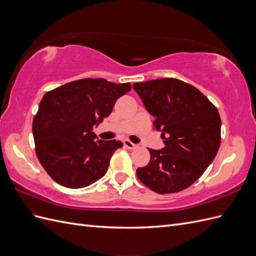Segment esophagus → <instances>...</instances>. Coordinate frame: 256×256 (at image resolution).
<instances>
[{"label":"esophagus","mask_w":256,"mask_h":256,"mask_svg":"<svg viewBox=\"0 0 256 256\" xmlns=\"http://www.w3.org/2000/svg\"><path fill=\"white\" fill-rule=\"evenodd\" d=\"M122 144H124V146H125L126 148H128V150H134V148H136V147H138V145L134 144L132 142H130L129 140H125V141L122 142Z\"/></svg>","instance_id":"34e87169"}]
</instances>
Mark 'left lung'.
<instances>
[{
  "mask_svg": "<svg viewBox=\"0 0 256 256\" xmlns=\"http://www.w3.org/2000/svg\"><path fill=\"white\" fill-rule=\"evenodd\" d=\"M132 88L164 140L162 150L148 148L150 160L136 170L138 178L160 194L187 189L203 175L219 150L218 110L196 88L175 78L138 82Z\"/></svg>",
  "mask_w": 256,
  "mask_h": 256,
  "instance_id": "obj_1",
  "label": "left lung"
}]
</instances>
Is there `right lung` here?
Segmentation results:
<instances>
[{"label":"right lung","mask_w":256,"mask_h":256,"mask_svg":"<svg viewBox=\"0 0 256 256\" xmlns=\"http://www.w3.org/2000/svg\"><path fill=\"white\" fill-rule=\"evenodd\" d=\"M130 83L86 78L47 92L33 120L36 156L54 182L79 189L108 171L122 142L97 140L95 125L109 116Z\"/></svg>","instance_id":"right-lung-1"}]
</instances>
